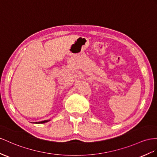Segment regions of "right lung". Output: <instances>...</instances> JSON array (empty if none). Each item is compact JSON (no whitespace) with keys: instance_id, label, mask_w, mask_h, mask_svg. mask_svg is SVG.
Returning a JSON list of instances; mask_svg holds the SVG:
<instances>
[{"instance_id":"right-lung-1","label":"right lung","mask_w":157,"mask_h":157,"mask_svg":"<svg viewBox=\"0 0 157 157\" xmlns=\"http://www.w3.org/2000/svg\"><path fill=\"white\" fill-rule=\"evenodd\" d=\"M50 120H44V121H40V122H36V123H36V124H42V123H47L48 121H50Z\"/></svg>"}]
</instances>
